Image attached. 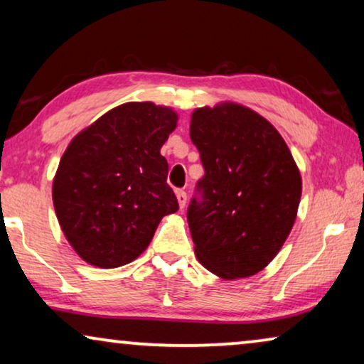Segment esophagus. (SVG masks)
Wrapping results in <instances>:
<instances>
[{"mask_svg": "<svg viewBox=\"0 0 364 364\" xmlns=\"http://www.w3.org/2000/svg\"><path fill=\"white\" fill-rule=\"evenodd\" d=\"M176 196H177L178 207H181V208L186 207V203H187V193H186V191H177Z\"/></svg>", "mask_w": 364, "mask_h": 364, "instance_id": "34e87169", "label": "esophagus"}]
</instances>
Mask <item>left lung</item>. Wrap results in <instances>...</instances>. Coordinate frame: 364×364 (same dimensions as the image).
Instances as JSON below:
<instances>
[{
	"instance_id": "left-lung-1",
	"label": "left lung",
	"mask_w": 364,
	"mask_h": 364,
	"mask_svg": "<svg viewBox=\"0 0 364 364\" xmlns=\"http://www.w3.org/2000/svg\"><path fill=\"white\" fill-rule=\"evenodd\" d=\"M191 139L205 176L188 228L198 262L223 280L263 270L290 235L301 176L280 132L250 107L220 102L192 112Z\"/></svg>"
}]
</instances>
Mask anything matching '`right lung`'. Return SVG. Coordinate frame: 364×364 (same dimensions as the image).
I'll return each mask as SVG.
<instances>
[{
    "mask_svg": "<svg viewBox=\"0 0 364 364\" xmlns=\"http://www.w3.org/2000/svg\"><path fill=\"white\" fill-rule=\"evenodd\" d=\"M172 107L126 102L69 142L53 181V203L69 245L99 268L127 265L178 210L161 154L177 127Z\"/></svg>",
    "mask_w": 364,
    "mask_h": 364,
    "instance_id": "right-lung-1",
    "label": "right lung"
}]
</instances>
